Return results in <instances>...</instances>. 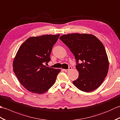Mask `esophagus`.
<instances>
[{
    "label": "esophagus",
    "mask_w": 120,
    "mask_h": 120,
    "mask_svg": "<svg viewBox=\"0 0 120 120\" xmlns=\"http://www.w3.org/2000/svg\"><path fill=\"white\" fill-rule=\"evenodd\" d=\"M72 68L71 67H69V68H68V69H65V70H64V71L65 72H69V71L71 70H72Z\"/></svg>",
    "instance_id": "34e87169"
}]
</instances>
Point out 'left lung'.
I'll return each instance as SVG.
<instances>
[{
    "label": "left lung",
    "mask_w": 120,
    "mask_h": 120,
    "mask_svg": "<svg viewBox=\"0 0 120 120\" xmlns=\"http://www.w3.org/2000/svg\"><path fill=\"white\" fill-rule=\"evenodd\" d=\"M60 39L69 48L76 60L79 76L73 81L74 85L86 92L98 88L109 69L108 59L103 43L94 35L85 34H64Z\"/></svg>",
    "instance_id": "8db88e82"
}]
</instances>
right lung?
I'll list each match as a JSON object with an SVG mask.
<instances>
[{"mask_svg": "<svg viewBox=\"0 0 120 120\" xmlns=\"http://www.w3.org/2000/svg\"><path fill=\"white\" fill-rule=\"evenodd\" d=\"M60 34L30 37L22 43L13 60V68L21 85L32 93L42 94L55 83L61 71L44 65L50 61L53 46Z\"/></svg>", "mask_w": 120, "mask_h": 120, "instance_id": "add662e5", "label": "right lung"}]
</instances>
